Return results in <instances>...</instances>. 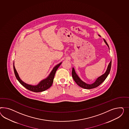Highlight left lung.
<instances>
[{
  "label": "left lung",
  "mask_w": 129,
  "mask_h": 129,
  "mask_svg": "<svg viewBox=\"0 0 129 129\" xmlns=\"http://www.w3.org/2000/svg\"><path fill=\"white\" fill-rule=\"evenodd\" d=\"M99 36H100L99 35ZM104 39V41L106 43V44L108 45V46L109 47L108 44L106 42V41L104 39ZM111 63L112 61L111 60L108 64L107 70H106V72L104 74H103L102 75H101V76L99 77L93 84H87L83 82L77 76V75L75 72V70L74 68H72V77H73L74 81H75V82L77 83V84L78 86H79L80 87H82L83 88L86 89H91L96 88V87H98V86H99L101 84H102L104 81L106 79L107 77L108 76V74L109 73L110 71L111 70Z\"/></svg>",
  "instance_id": "obj_1"
}]
</instances>
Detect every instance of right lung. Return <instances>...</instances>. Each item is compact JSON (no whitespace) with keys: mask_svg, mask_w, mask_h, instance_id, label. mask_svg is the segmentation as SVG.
<instances>
[{"mask_svg":"<svg viewBox=\"0 0 129 129\" xmlns=\"http://www.w3.org/2000/svg\"><path fill=\"white\" fill-rule=\"evenodd\" d=\"M61 63L62 62L59 63V64H58L56 66L54 67L52 70V71L51 72L50 74H49L48 77L45 79L40 81L39 82V83L36 85H32L26 84L21 80V78L19 76V75L18 74L15 68L14 63V74H15V76L16 77L17 79L20 82V83L28 90L33 91V92H41V91H43L47 90L52 85V83L53 81V79H54V77L55 76L56 72L57 69H58V68L59 67V66L60 65V64H61Z\"/></svg>","mask_w":129,"mask_h":129,"instance_id":"obj_1","label":"right lung"}]
</instances>
